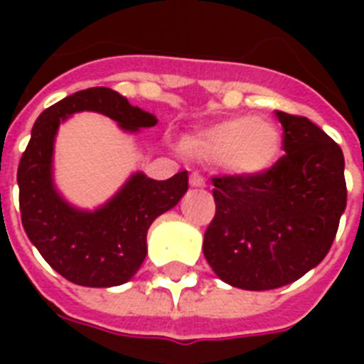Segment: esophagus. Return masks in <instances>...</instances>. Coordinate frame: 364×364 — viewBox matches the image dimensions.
Returning a JSON list of instances; mask_svg holds the SVG:
<instances>
[{"label": "esophagus", "instance_id": "1", "mask_svg": "<svg viewBox=\"0 0 364 364\" xmlns=\"http://www.w3.org/2000/svg\"><path fill=\"white\" fill-rule=\"evenodd\" d=\"M188 183H191V187H194V188H204L205 187L204 177L200 176V173H193V176H191V179H188Z\"/></svg>", "mask_w": 364, "mask_h": 364}]
</instances>
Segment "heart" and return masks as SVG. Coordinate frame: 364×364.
<instances>
[{"label":"heart","instance_id":"1","mask_svg":"<svg viewBox=\"0 0 364 364\" xmlns=\"http://www.w3.org/2000/svg\"><path fill=\"white\" fill-rule=\"evenodd\" d=\"M183 147L208 162L219 160L232 176L253 177L276 164L282 132L266 117H230L194 132Z\"/></svg>","mask_w":364,"mask_h":364}]
</instances>
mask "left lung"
Listing matches in <instances>:
<instances>
[{
	"label": "left lung",
	"instance_id": "left-lung-1",
	"mask_svg": "<svg viewBox=\"0 0 364 364\" xmlns=\"http://www.w3.org/2000/svg\"><path fill=\"white\" fill-rule=\"evenodd\" d=\"M276 117L285 154L270 170L211 179L215 217L204 257L223 282L245 291L283 287L319 264L348 200L338 143L306 117Z\"/></svg>",
	"mask_w": 364,
	"mask_h": 364
}]
</instances>
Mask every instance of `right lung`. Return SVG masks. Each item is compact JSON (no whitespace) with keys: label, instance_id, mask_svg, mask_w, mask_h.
<instances>
[{"label":"right lung","instance_id":"obj_1","mask_svg":"<svg viewBox=\"0 0 364 364\" xmlns=\"http://www.w3.org/2000/svg\"><path fill=\"white\" fill-rule=\"evenodd\" d=\"M79 111L102 113L128 132L159 122L105 87L79 90L50 105L37 117L20 159V217L30 242L60 276L85 287H115L139 270L151 223L187 193L188 173L179 171L166 181L134 173L100 210H77L56 193L53 151L60 122Z\"/></svg>","mask_w":364,"mask_h":364}]
</instances>
